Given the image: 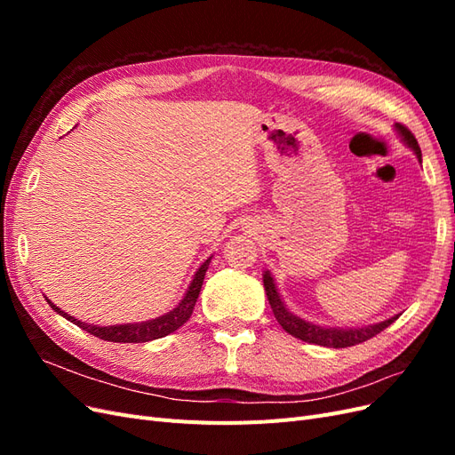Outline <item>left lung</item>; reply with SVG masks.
<instances>
[{"label":"left lung","instance_id":"left-lung-1","mask_svg":"<svg viewBox=\"0 0 455 455\" xmlns=\"http://www.w3.org/2000/svg\"><path fill=\"white\" fill-rule=\"evenodd\" d=\"M395 129L398 131V134L403 136V140L408 148L414 149V154L418 157V161L421 163V149L419 144L416 140V136L411 134L404 125L401 123H396ZM264 288H266V294L269 299V306L273 309L275 319L277 323L284 328V332H288L291 336L301 339V341H307V343H315V346H324V347H334V349H341V347H351L356 346V343H363L370 338L378 336L381 330L387 328L389 324H393L398 315L391 316L387 321H381L376 324H368L363 328H330V326H319V324H313L307 323L304 319H299L298 315L291 313L286 309V306L283 304V299L277 292V286L273 283V277L269 271H264Z\"/></svg>","mask_w":455,"mask_h":455}]
</instances>
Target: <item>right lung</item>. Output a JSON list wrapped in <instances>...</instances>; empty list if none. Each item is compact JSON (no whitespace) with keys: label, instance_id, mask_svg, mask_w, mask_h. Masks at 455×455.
<instances>
[{"label":"right lung","instance_id":"obj_1","mask_svg":"<svg viewBox=\"0 0 455 455\" xmlns=\"http://www.w3.org/2000/svg\"><path fill=\"white\" fill-rule=\"evenodd\" d=\"M212 258V256H211ZM211 258L204 261V264L197 269V273L194 275V281H191L189 288L186 296L182 298L180 304H178L172 311L164 313L157 319H151V321H144V323H132V324H114V326H96V324H87V323H81L77 321L76 316L64 313L60 307H57L52 304L51 299L49 306L57 311L59 315H62L64 319H68L70 323L77 324L81 330H85V332L100 338L104 341H114V343H144V341H151V339H157L163 336H169L172 334L174 330L180 328L189 316L194 313L196 307V301L199 298L201 292V286H203V279H204V273L209 269L211 264Z\"/></svg>","mask_w":455,"mask_h":455}]
</instances>
